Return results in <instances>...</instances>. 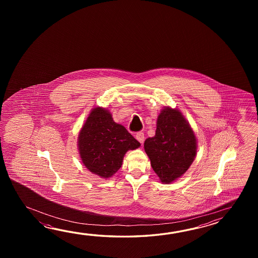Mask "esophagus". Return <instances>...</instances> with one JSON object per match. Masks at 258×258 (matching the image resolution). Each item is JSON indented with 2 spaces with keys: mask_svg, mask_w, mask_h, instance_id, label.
Segmentation results:
<instances>
[{
  "mask_svg": "<svg viewBox=\"0 0 258 258\" xmlns=\"http://www.w3.org/2000/svg\"><path fill=\"white\" fill-rule=\"evenodd\" d=\"M136 138H137V140L139 141V142L143 144L144 142V140H145V136H144V133L142 132H138L137 133V135H136Z\"/></svg>",
  "mask_w": 258,
  "mask_h": 258,
  "instance_id": "obj_1",
  "label": "esophagus"
}]
</instances>
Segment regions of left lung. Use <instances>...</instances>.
Here are the masks:
<instances>
[{"mask_svg": "<svg viewBox=\"0 0 258 258\" xmlns=\"http://www.w3.org/2000/svg\"><path fill=\"white\" fill-rule=\"evenodd\" d=\"M144 148L160 181L170 183L192 165L198 141L181 111L165 107L158 116L155 137L147 138Z\"/></svg>", "mask_w": 258, "mask_h": 258, "instance_id": "1", "label": "left lung"}]
</instances>
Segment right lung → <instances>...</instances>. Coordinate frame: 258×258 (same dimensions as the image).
Here are the masks:
<instances>
[{
    "instance_id": "add662e5",
    "label": "right lung",
    "mask_w": 258,
    "mask_h": 258,
    "mask_svg": "<svg viewBox=\"0 0 258 258\" xmlns=\"http://www.w3.org/2000/svg\"><path fill=\"white\" fill-rule=\"evenodd\" d=\"M77 143L83 164L104 179L121 168L128 150L140 147V143L125 127L113 121L110 111L101 107L90 111L79 132Z\"/></svg>"
}]
</instances>
